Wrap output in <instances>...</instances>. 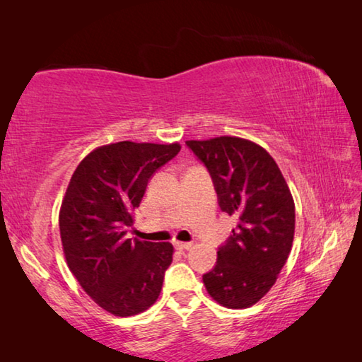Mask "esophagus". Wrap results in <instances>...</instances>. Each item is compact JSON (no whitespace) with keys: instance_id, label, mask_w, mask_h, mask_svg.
<instances>
[{"instance_id":"obj_1","label":"esophagus","mask_w":362,"mask_h":362,"mask_svg":"<svg viewBox=\"0 0 362 362\" xmlns=\"http://www.w3.org/2000/svg\"><path fill=\"white\" fill-rule=\"evenodd\" d=\"M174 246H175L177 250H188L189 247L193 246V244H192V243H179V241H177V243L174 244Z\"/></svg>"}]
</instances>
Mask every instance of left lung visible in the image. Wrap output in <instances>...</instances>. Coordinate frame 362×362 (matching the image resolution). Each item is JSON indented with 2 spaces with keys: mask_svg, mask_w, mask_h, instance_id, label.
Listing matches in <instances>:
<instances>
[{
  "mask_svg": "<svg viewBox=\"0 0 362 362\" xmlns=\"http://www.w3.org/2000/svg\"><path fill=\"white\" fill-rule=\"evenodd\" d=\"M187 145L209 169L220 209L240 218L203 283L222 306L249 308L276 283L292 250V193L276 161L255 142L220 136Z\"/></svg>",
  "mask_w": 362,
  "mask_h": 362,
  "instance_id": "obj_1",
  "label": "left lung"
}]
</instances>
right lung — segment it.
<instances>
[{
    "mask_svg": "<svg viewBox=\"0 0 362 362\" xmlns=\"http://www.w3.org/2000/svg\"><path fill=\"white\" fill-rule=\"evenodd\" d=\"M180 144L116 142L97 146L73 173L59 212L60 240L73 276L108 313L134 316L156 302L173 263L170 243L126 236L146 183Z\"/></svg>",
    "mask_w": 362,
    "mask_h": 362,
    "instance_id": "1",
    "label": "right lung"
}]
</instances>
